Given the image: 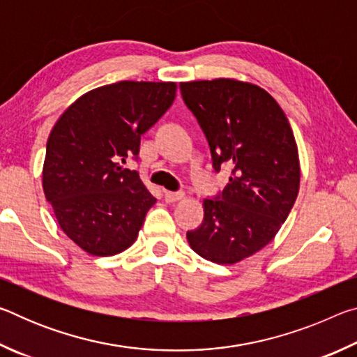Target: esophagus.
Wrapping results in <instances>:
<instances>
[{
  "mask_svg": "<svg viewBox=\"0 0 357 357\" xmlns=\"http://www.w3.org/2000/svg\"><path fill=\"white\" fill-rule=\"evenodd\" d=\"M184 198V192H165L167 203H176Z\"/></svg>",
  "mask_w": 357,
  "mask_h": 357,
  "instance_id": "esophagus-1",
  "label": "esophagus"
}]
</instances>
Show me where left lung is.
Returning a JSON list of instances; mask_svg holds the SVG:
<instances>
[{
	"label": "left lung",
	"mask_w": 357,
	"mask_h": 357,
	"mask_svg": "<svg viewBox=\"0 0 357 357\" xmlns=\"http://www.w3.org/2000/svg\"><path fill=\"white\" fill-rule=\"evenodd\" d=\"M179 89L209 143L215 173L231 170L223 190L203 202V223L187 231V241L209 261L238 263L273 241L298 197L291 126L255 84L217 78L179 83Z\"/></svg>",
	"instance_id": "obj_1"
}]
</instances>
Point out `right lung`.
<instances>
[{
    "instance_id": "1",
    "label": "right lung",
    "mask_w": 357,
    "mask_h": 357,
    "mask_svg": "<svg viewBox=\"0 0 357 357\" xmlns=\"http://www.w3.org/2000/svg\"><path fill=\"white\" fill-rule=\"evenodd\" d=\"M176 96L174 83L118 82L75 100L47 142L42 183L63 231L96 257L135 243L155 198L135 170L142 135Z\"/></svg>"
}]
</instances>
